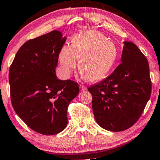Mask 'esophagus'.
I'll list each match as a JSON object with an SVG mask.
<instances>
[{
    "mask_svg": "<svg viewBox=\"0 0 160 160\" xmlns=\"http://www.w3.org/2000/svg\"><path fill=\"white\" fill-rule=\"evenodd\" d=\"M80 89L81 91H85V90H86V87L84 86V85H80Z\"/></svg>",
    "mask_w": 160,
    "mask_h": 160,
    "instance_id": "34e87169",
    "label": "esophagus"
}]
</instances>
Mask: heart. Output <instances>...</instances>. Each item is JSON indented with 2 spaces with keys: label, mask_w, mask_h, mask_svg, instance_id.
Returning a JSON list of instances; mask_svg holds the SVG:
<instances>
[{
  "label": "heart",
  "mask_w": 160,
  "mask_h": 160,
  "mask_svg": "<svg viewBox=\"0 0 160 160\" xmlns=\"http://www.w3.org/2000/svg\"><path fill=\"white\" fill-rule=\"evenodd\" d=\"M118 57L113 42L98 31L89 30L76 35L72 45H64L58 54L61 71L69 78L78 64L83 76L90 81L102 79L112 68Z\"/></svg>",
  "instance_id": "1"
}]
</instances>
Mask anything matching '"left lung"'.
<instances>
[{"instance_id": "obj_1", "label": "left lung", "mask_w": 160, "mask_h": 160, "mask_svg": "<svg viewBox=\"0 0 160 160\" xmlns=\"http://www.w3.org/2000/svg\"><path fill=\"white\" fill-rule=\"evenodd\" d=\"M121 62L109 76L88 88L96 122L113 132L138 121L152 91L147 58L136 44L124 42Z\"/></svg>"}]
</instances>
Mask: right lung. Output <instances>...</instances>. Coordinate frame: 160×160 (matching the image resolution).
I'll return each mask as SVG.
<instances>
[{
	"mask_svg": "<svg viewBox=\"0 0 160 160\" xmlns=\"http://www.w3.org/2000/svg\"><path fill=\"white\" fill-rule=\"evenodd\" d=\"M57 30L30 40L17 51L9 69L11 101L25 124L42 135L66 128L67 108L79 93L75 81L56 75L58 54L66 41Z\"/></svg>",
	"mask_w": 160,
	"mask_h": 160,
	"instance_id": "1",
	"label": "right lung"
}]
</instances>
